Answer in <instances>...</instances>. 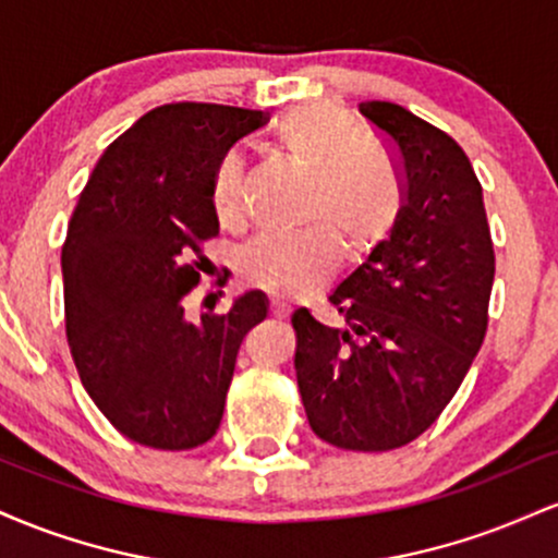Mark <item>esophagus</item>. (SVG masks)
Returning <instances> with one entry per match:
<instances>
[{
  "label": "esophagus",
  "mask_w": 558,
  "mask_h": 558,
  "mask_svg": "<svg viewBox=\"0 0 558 558\" xmlns=\"http://www.w3.org/2000/svg\"><path fill=\"white\" fill-rule=\"evenodd\" d=\"M288 312H291V306H288L283 299H270V315L272 317L283 319V317H288Z\"/></svg>",
  "instance_id": "esophagus-1"
}]
</instances>
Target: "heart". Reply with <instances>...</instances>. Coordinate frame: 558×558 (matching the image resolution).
Listing matches in <instances>:
<instances>
[{
  "label": "heart",
  "mask_w": 558,
  "mask_h": 558,
  "mask_svg": "<svg viewBox=\"0 0 558 558\" xmlns=\"http://www.w3.org/2000/svg\"><path fill=\"white\" fill-rule=\"evenodd\" d=\"M272 146L288 165L310 172L306 217L317 226L299 235H265L248 243L239 272L246 286L291 299L328 278L338 246L351 262L380 248L401 217L403 191L390 159L356 136L349 114L325 101L280 114ZM213 209L222 226L239 220L241 170L233 155L215 170Z\"/></svg>",
  "instance_id": "1"
}]
</instances>
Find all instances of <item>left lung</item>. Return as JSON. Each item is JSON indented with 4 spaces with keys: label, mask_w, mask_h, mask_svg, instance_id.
<instances>
[{
    "label": "left lung",
    "mask_w": 558,
    "mask_h": 558,
    "mask_svg": "<svg viewBox=\"0 0 558 558\" xmlns=\"http://www.w3.org/2000/svg\"><path fill=\"white\" fill-rule=\"evenodd\" d=\"M360 112L399 165L401 217L330 293L338 328L293 312V367L325 444L390 451L438 420L475 362L496 257L483 185L462 146L393 101H362Z\"/></svg>",
    "instance_id": "1"
}]
</instances>
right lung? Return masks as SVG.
Returning a JSON list of instances; mask_svg holds the SVG:
<instances>
[{
	"label": "right lung",
	"instance_id": "1",
	"mask_svg": "<svg viewBox=\"0 0 558 558\" xmlns=\"http://www.w3.org/2000/svg\"><path fill=\"white\" fill-rule=\"evenodd\" d=\"M262 110L165 105L99 157L62 246L65 328L83 388L125 438L185 451L217 433L241 341L270 301L246 291L226 315L185 319L202 241L220 233L213 181Z\"/></svg>",
	"mask_w": 558,
	"mask_h": 558
}]
</instances>
